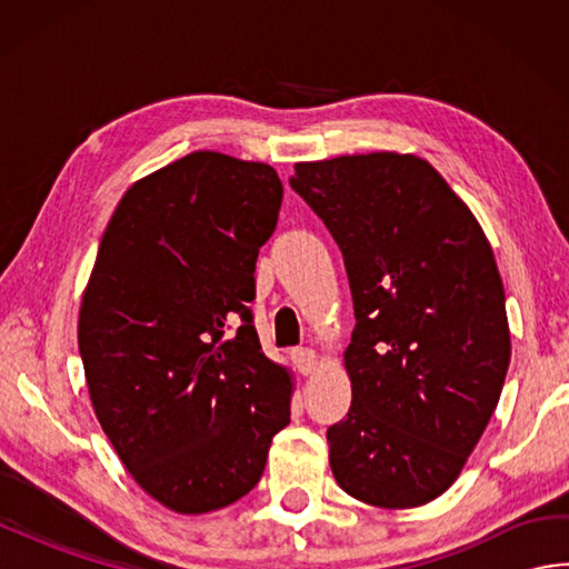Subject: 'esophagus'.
<instances>
[{
	"label": "esophagus",
	"instance_id": "esophagus-1",
	"mask_svg": "<svg viewBox=\"0 0 569 569\" xmlns=\"http://www.w3.org/2000/svg\"><path fill=\"white\" fill-rule=\"evenodd\" d=\"M291 359L296 361V367L300 373H312L316 371V365H318V357L316 352H312L310 347H296L291 352Z\"/></svg>",
	"mask_w": 569,
	"mask_h": 569
}]
</instances>
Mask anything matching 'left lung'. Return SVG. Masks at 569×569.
<instances>
[{
	"label": "left lung",
	"mask_w": 569,
	"mask_h": 569,
	"mask_svg": "<svg viewBox=\"0 0 569 569\" xmlns=\"http://www.w3.org/2000/svg\"><path fill=\"white\" fill-rule=\"evenodd\" d=\"M291 188L345 257L355 332L347 418L328 428L349 497L413 509L452 487L511 359L503 283L475 214L413 153L296 163Z\"/></svg>",
	"instance_id": "8db88e82"
}]
</instances>
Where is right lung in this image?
<instances>
[{
    "label": "right lung",
    "instance_id": "add662e5",
    "mask_svg": "<svg viewBox=\"0 0 569 569\" xmlns=\"http://www.w3.org/2000/svg\"><path fill=\"white\" fill-rule=\"evenodd\" d=\"M281 200L271 166L192 151L131 186L102 234L78 320L84 379L129 475L171 511L244 497L291 422V377L247 306Z\"/></svg>",
    "mask_w": 569,
    "mask_h": 569
}]
</instances>
